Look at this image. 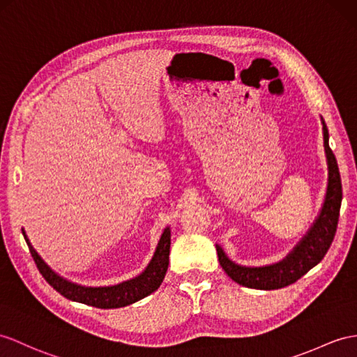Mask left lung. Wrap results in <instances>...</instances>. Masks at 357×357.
I'll use <instances>...</instances> for the list:
<instances>
[{"label":"left lung","instance_id":"1","mask_svg":"<svg viewBox=\"0 0 357 357\" xmlns=\"http://www.w3.org/2000/svg\"><path fill=\"white\" fill-rule=\"evenodd\" d=\"M321 124H323V141L327 162V189L318 216L306 234H303V238L297 242V245L279 262L264 266H245L233 262L225 255V251L216 244V253H218L220 264L225 274L245 288L271 291L292 284L309 269L318 265L332 245L342 202V186L337 162L328 145V130L323 116H321Z\"/></svg>","mask_w":357,"mask_h":357}]
</instances>
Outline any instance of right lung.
<instances>
[{"mask_svg": "<svg viewBox=\"0 0 357 357\" xmlns=\"http://www.w3.org/2000/svg\"><path fill=\"white\" fill-rule=\"evenodd\" d=\"M25 242L30 248V253L36 262L40 274L53 288L66 297L77 303L88 304V306L100 307V309H116L124 307L128 304H133L139 300L145 298L146 295L153 294L162 284L165 274H167L169 264V247H171V229L167 227L163 230L159 239V244L155 247L154 255L146 265L144 271L133 277V279L121 282L112 286H83L65 279L57 274L45 260H43L38 251L33 248L30 239L22 229Z\"/></svg>", "mask_w": 357, "mask_h": 357, "instance_id": "add662e5", "label": "right lung"}]
</instances>
